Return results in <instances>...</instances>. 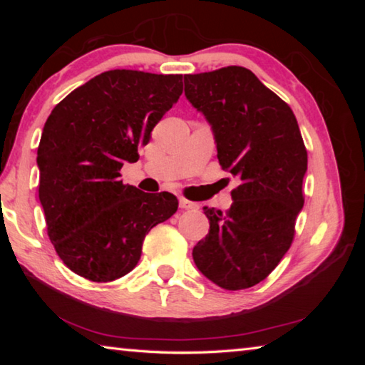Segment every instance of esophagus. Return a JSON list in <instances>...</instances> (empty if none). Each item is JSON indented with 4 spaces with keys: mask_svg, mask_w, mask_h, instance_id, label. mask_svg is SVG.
Instances as JSON below:
<instances>
[{
    "mask_svg": "<svg viewBox=\"0 0 365 365\" xmlns=\"http://www.w3.org/2000/svg\"><path fill=\"white\" fill-rule=\"evenodd\" d=\"M178 205H180L182 209H197V207H200V206L196 205V202L185 200V197H180V201H178Z\"/></svg>",
    "mask_w": 365,
    "mask_h": 365,
    "instance_id": "esophagus-1",
    "label": "esophagus"
}]
</instances>
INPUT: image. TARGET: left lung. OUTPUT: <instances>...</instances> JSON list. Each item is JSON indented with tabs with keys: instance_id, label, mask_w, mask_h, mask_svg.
I'll list each match as a JSON object with an SVG mask.
<instances>
[{
	"instance_id": "1",
	"label": "left lung",
	"mask_w": 365,
	"mask_h": 365,
	"mask_svg": "<svg viewBox=\"0 0 365 365\" xmlns=\"http://www.w3.org/2000/svg\"><path fill=\"white\" fill-rule=\"evenodd\" d=\"M185 96L206 117L222 169L242 183L225 212L205 207L209 233L193 248L196 267L215 285L262 282L289 250L304 206L307 151L288 104L240 66L185 76Z\"/></svg>"
}]
</instances>
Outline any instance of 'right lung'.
<instances>
[{"label": "right lung", "instance_id": "add662e5", "mask_svg": "<svg viewBox=\"0 0 365 365\" xmlns=\"http://www.w3.org/2000/svg\"><path fill=\"white\" fill-rule=\"evenodd\" d=\"M182 76L115 69L67 95L43 127L36 164L48 237L63 262L91 282H113L138 264L146 233L177 197L123 185L163 115L182 95Z\"/></svg>", "mask_w": 365, "mask_h": 365}]
</instances>
